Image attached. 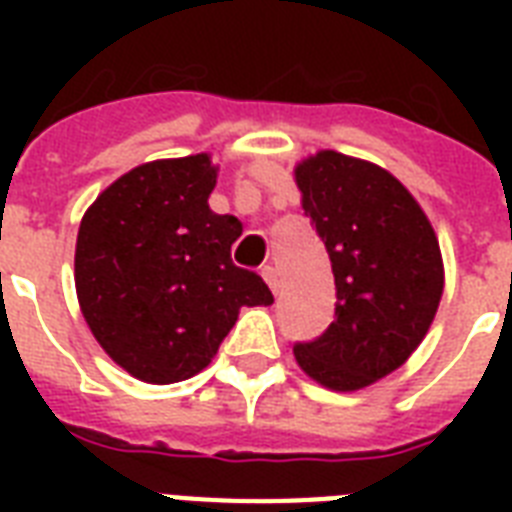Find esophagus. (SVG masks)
I'll return each instance as SVG.
<instances>
[{"label":"esophagus","mask_w":512,"mask_h":512,"mask_svg":"<svg viewBox=\"0 0 512 512\" xmlns=\"http://www.w3.org/2000/svg\"><path fill=\"white\" fill-rule=\"evenodd\" d=\"M260 273H263L265 284H268L273 295H276V292H279V273H276V268H273V265H265V268Z\"/></svg>","instance_id":"esophagus-1"}]
</instances>
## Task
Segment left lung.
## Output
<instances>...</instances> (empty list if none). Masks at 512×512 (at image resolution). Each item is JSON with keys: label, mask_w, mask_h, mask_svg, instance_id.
<instances>
[{"label": "left lung", "mask_w": 512, "mask_h": 512, "mask_svg": "<svg viewBox=\"0 0 512 512\" xmlns=\"http://www.w3.org/2000/svg\"><path fill=\"white\" fill-rule=\"evenodd\" d=\"M295 183L337 289L335 321L297 345V366L337 393L369 388L406 364L436 319L438 236L420 201L380 164L324 148L295 164Z\"/></svg>", "instance_id": "left-lung-1"}]
</instances>
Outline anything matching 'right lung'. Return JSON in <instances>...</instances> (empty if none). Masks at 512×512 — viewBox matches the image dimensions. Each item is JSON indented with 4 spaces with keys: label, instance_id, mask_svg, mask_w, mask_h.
<instances>
[{
    "label": "right lung",
    "instance_id": "obj_1",
    "mask_svg": "<svg viewBox=\"0 0 512 512\" xmlns=\"http://www.w3.org/2000/svg\"><path fill=\"white\" fill-rule=\"evenodd\" d=\"M209 154L156 159L124 172L79 225L74 284L100 348L135 380L170 385L217 356L244 305L271 289L231 263L239 217L209 209Z\"/></svg>",
    "mask_w": 512,
    "mask_h": 512
}]
</instances>
